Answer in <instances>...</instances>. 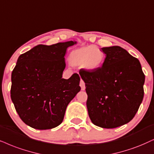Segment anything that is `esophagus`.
I'll return each instance as SVG.
<instances>
[{
    "label": "esophagus",
    "mask_w": 154,
    "mask_h": 154,
    "mask_svg": "<svg viewBox=\"0 0 154 154\" xmlns=\"http://www.w3.org/2000/svg\"><path fill=\"white\" fill-rule=\"evenodd\" d=\"M80 87H81V89L82 90H85V84L84 82V81L82 79H81L80 81Z\"/></svg>",
    "instance_id": "1"
}]
</instances>
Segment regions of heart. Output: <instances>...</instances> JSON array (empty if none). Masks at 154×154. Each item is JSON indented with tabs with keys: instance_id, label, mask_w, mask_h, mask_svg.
Wrapping results in <instances>:
<instances>
[{
	"instance_id": "b5f03b06",
	"label": "heart",
	"mask_w": 154,
	"mask_h": 154,
	"mask_svg": "<svg viewBox=\"0 0 154 154\" xmlns=\"http://www.w3.org/2000/svg\"><path fill=\"white\" fill-rule=\"evenodd\" d=\"M104 54L94 45H89L74 50L70 53L69 63L75 66H82L87 70H96L102 66Z\"/></svg>"
}]
</instances>
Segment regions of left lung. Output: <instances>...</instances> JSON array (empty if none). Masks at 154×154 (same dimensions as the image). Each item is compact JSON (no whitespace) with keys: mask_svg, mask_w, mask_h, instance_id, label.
Masks as SVG:
<instances>
[{"mask_svg":"<svg viewBox=\"0 0 154 154\" xmlns=\"http://www.w3.org/2000/svg\"><path fill=\"white\" fill-rule=\"evenodd\" d=\"M104 63L96 70H79L85 83L87 107L94 125L113 129L134 117L143 98L145 75L137 58L119 46L102 48Z\"/></svg>","mask_w":154,"mask_h":154,"instance_id":"obj_1","label":"left lung"}]
</instances>
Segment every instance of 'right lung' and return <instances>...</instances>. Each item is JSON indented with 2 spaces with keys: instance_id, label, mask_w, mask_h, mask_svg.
Listing matches in <instances>:
<instances>
[{
  "instance_id": "right-lung-1",
  "label": "right lung",
  "mask_w": 154,
  "mask_h": 154,
  "mask_svg": "<svg viewBox=\"0 0 154 154\" xmlns=\"http://www.w3.org/2000/svg\"><path fill=\"white\" fill-rule=\"evenodd\" d=\"M76 43L38 45L19 56L11 75V97L20 118L30 127L59 126L68 104L80 91L78 74L62 78L66 50Z\"/></svg>"
}]
</instances>
